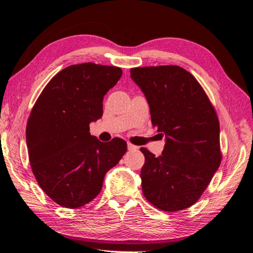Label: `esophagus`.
I'll return each mask as SVG.
<instances>
[{"label": "esophagus", "mask_w": 253, "mask_h": 253, "mask_svg": "<svg viewBox=\"0 0 253 253\" xmlns=\"http://www.w3.org/2000/svg\"><path fill=\"white\" fill-rule=\"evenodd\" d=\"M127 148H128V150H130V151H132V150H138V146L132 145L131 143H128V144H127Z\"/></svg>", "instance_id": "1"}]
</instances>
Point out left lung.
<instances>
[{
	"label": "left lung",
	"instance_id": "1",
	"mask_svg": "<svg viewBox=\"0 0 253 253\" xmlns=\"http://www.w3.org/2000/svg\"><path fill=\"white\" fill-rule=\"evenodd\" d=\"M130 77L147 99L153 126L165 136L160 157L141 148L143 194L163 211L183 210L219 168L218 118L196 78L181 67L133 68Z\"/></svg>",
	"mask_w": 253,
	"mask_h": 253
}]
</instances>
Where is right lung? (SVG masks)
Returning <instances> with one entry per match:
<instances>
[{
  "mask_svg": "<svg viewBox=\"0 0 253 253\" xmlns=\"http://www.w3.org/2000/svg\"><path fill=\"white\" fill-rule=\"evenodd\" d=\"M122 74L117 67L73 64L50 79L33 107L26 125L31 167L41 189L64 208L94 199L126 153L124 140L103 143L89 127L103 117L104 96Z\"/></svg>",
  "mask_w": 253,
  "mask_h": 253,
  "instance_id": "add662e5",
  "label": "right lung"
}]
</instances>
